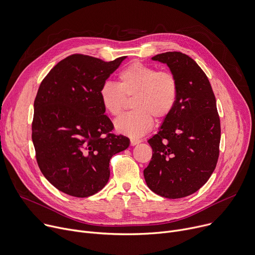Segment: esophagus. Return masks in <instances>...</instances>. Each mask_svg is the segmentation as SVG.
Masks as SVG:
<instances>
[{
	"instance_id": "34e87169",
	"label": "esophagus",
	"mask_w": 255,
	"mask_h": 255,
	"mask_svg": "<svg viewBox=\"0 0 255 255\" xmlns=\"http://www.w3.org/2000/svg\"><path fill=\"white\" fill-rule=\"evenodd\" d=\"M140 142H141V140H139V139H130V144L132 146H134V145H136L138 143H140Z\"/></svg>"
}]
</instances>
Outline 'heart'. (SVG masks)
<instances>
[{
	"label": "heart",
	"instance_id": "b5f03b06",
	"mask_svg": "<svg viewBox=\"0 0 255 255\" xmlns=\"http://www.w3.org/2000/svg\"><path fill=\"white\" fill-rule=\"evenodd\" d=\"M134 111L125 114L115 123L118 132L130 137H140L157 121L166 119L173 112L178 99L176 76L165 70L139 62L125 67L118 75V84L105 82L100 89L104 110L113 117H119L132 99Z\"/></svg>",
	"mask_w": 255,
	"mask_h": 255
}]
</instances>
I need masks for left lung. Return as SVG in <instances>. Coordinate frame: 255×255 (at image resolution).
<instances>
[{
  "label": "left lung",
  "mask_w": 255,
  "mask_h": 255,
  "mask_svg": "<svg viewBox=\"0 0 255 255\" xmlns=\"http://www.w3.org/2000/svg\"><path fill=\"white\" fill-rule=\"evenodd\" d=\"M165 63L178 81V99L159 131L148 140L152 156L143 175L148 188L166 198L199 190L216 169L221 123L216 97L196 62L181 52L151 58Z\"/></svg>",
  "instance_id": "8db88e82"
}]
</instances>
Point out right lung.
Instances as JSON below:
<instances>
[{"mask_svg": "<svg viewBox=\"0 0 255 255\" xmlns=\"http://www.w3.org/2000/svg\"><path fill=\"white\" fill-rule=\"evenodd\" d=\"M126 57L111 62L82 54L60 61L41 81L34 100L32 141L37 165L52 185L74 197L102 190L111 157L129 146L114 125L100 89Z\"/></svg>", "mask_w": 255, "mask_h": 255, "instance_id": "add662e5", "label": "right lung"}]
</instances>
